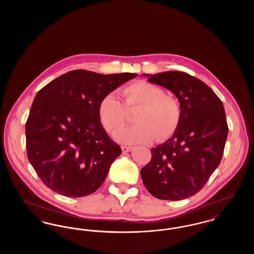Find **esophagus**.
Listing matches in <instances>:
<instances>
[{"label": "esophagus", "instance_id": "obj_1", "mask_svg": "<svg viewBox=\"0 0 254 254\" xmlns=\"http://www.w3.org/2000/svg\"><path fill=\"white\" fill-rule=\"evenodd\" d=\"M132 146H127V145H123V146H122L123 152H128V151H130V150H132Z\"/></svg>", "mask_w": 254, "mask_h": 254}]
</instances>
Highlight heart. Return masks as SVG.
I'll list each match as a JSON object with an SVG mask.
<instances>
[{
  "mask_svg": "<svg viewBox=\"0 0 254 254\" xmlns=\"http://www.w3.org/2000/svg\"><path fill=\"white\" fill-rule=\"evenodd\" d=\"M122 102L112 93L102 98L98 117L103 127L114 134L128 121L127 111L138 109L136 125L116 134L125 144H146L155 138L163 142L174 135L182 121V107L176 97L147 81H136L121 89Z\"/></svg>",
  "mask_w": 254,
  "mask_h": 254,
  "instance_id": "obj_1",
  "label": "heart"
}]
</instances>
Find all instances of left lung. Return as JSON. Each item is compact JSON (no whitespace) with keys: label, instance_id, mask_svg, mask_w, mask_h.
<instances>
[{"label":"left lung","instance_id":"1","mask_svg":"<svg viewBox=\"0 0 254 254\" xmlns=\"http://www.w3.org/2000/svg\"><path fill=\"white\" fill-rule=\"evenodd\" d=\"M145 75L178 98L182 121L170 139L151 148L142 180L158 199L183 200L204 188L223 157L229 132L224 106L208 85L188 73Z\"/></svg>","mask_w":254,"mask_h":254}]
</instances>
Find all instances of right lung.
Returning <instances> with one entry per match:
<instances>
[{"label":"right lung","mask_w":254,"mask_h":254,"mask_svg":"<svg viewBox=\"0 0 254 254\" xmlns=\"http://www.w3.org/2000/svg\"><path fill=\"white\" fill-rule=\"evenodd\" d=\"M136 76L77 69L37 93L25 124L26 152L51 190L83 197L102 186L122 150L99 121L98 106L103 97Z\"/></svg>","instance_id":"1"}]
</instances>
